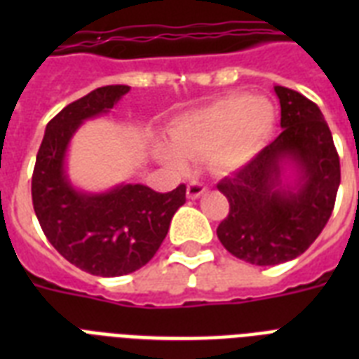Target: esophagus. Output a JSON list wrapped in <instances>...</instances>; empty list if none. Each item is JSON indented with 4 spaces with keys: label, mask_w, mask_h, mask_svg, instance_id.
I'll return each instance as SVG.
<instances>
[{
    "label": "esophagus",
    "mask_w": 359,
    "mask_h": 359,
    "mask_svg": "<svg viewBox=\"0 0 359 359\" xmlns=\"http://www.w3.org/2000/svg\"><path fill=\"white\" fill-rule=\"evenodd\" d=\"M207 191V186L203 184L201 180H191L190 184H188V190H186V194H188V197L190 199H197L199 196H203Z\"/></svg>",
    "instance_id": "obj_1"
}]
</instances>
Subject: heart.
Returning a JSON list of instances; mask_svg holds the SVG:
<instances>
[{
    "label": "heart",
    "instance_id": "obj_1",
    "mask_svg": "<svg viewBox=\"0 0 359 359\" xmlns=\"http://www.w3.org/2000/svg\"><path fill=\"white\" fill-rule=\"evenodd\" d=\"M276 123L272 102L262 97L235 93L199 109L180 115L169 126L172 147L162 145L160 156L173 168L184 156H205L216 171H235L261 151Z\"/></svg>",
    "mask_w": 359,
    "mask_h": 359
}]
</instances>
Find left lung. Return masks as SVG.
Masks as SVG:
<instances>
[{"label":"left lung","instance_id":"1","mask_svg":"<svg viewBox=\"0 0 359 359\" xmlns=\"http://www.w3.org/2000/svg\"><path fill=\"white\" fill-rule=\"evenodd\" d=\"M283 132L233 177L218 182L229 214L218 238L231 255L273 266L302 255L323 233L341 182L339 154L315 102L276 86ZM299 173L295 188L283 184V165Z\"/></svg>","mask_w":359,"mask_h":359}]
</instances>
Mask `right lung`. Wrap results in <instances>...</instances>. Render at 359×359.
Listing matches in <instances>:
<instances>
[{
    "label": "right lung",
    "instance_id": "obj_1",
    "mask_svg": "<svg viewBox=\"0 0 359 359\" xmlns=\"http://www.w3.org/2000/svg\"><path fill=\"white\" fill-rule=\"evenodd\" d=\"M128 86L98 87L69 104L46 126L36 152L31 197L50 244L74 266L115 278L145 266L186 203V186L158 194L143 184H121L104 194H86L70 184L65 156L86 119L108 114Z\"/></svg>",
    "mask_w": 359,
    "mask_h": 359
}]
</instances>
